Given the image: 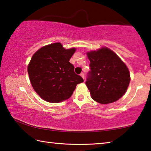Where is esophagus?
Wrapping results in <instances>:
<instances>
[{"mask_svg": "<svg viewBox=\"0 0 151 151\" xmlns=\"http://www.w3.org/2000/svg\"><path fill=\"white\" fill-rule=\"evenodd\" d=\"M81 76H82V77H83V78L84 79V80H85V75H84L83 73H81Z\"/></svg>", "mask_w": 151, "mask_h": 151, "instance_id": "1", "label": "esophagus"}]
</instances>
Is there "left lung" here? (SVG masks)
Returning a JSON list of instances; mask_svg holds the SVG:
<instances>
[{
    "label": "left lung",
    "instance_id": "8db88e82",
    "mask_svg": "<svg viewBox=\"0 0 151 151\" xmlns=\"http://www.w3.org/2000/svg\"><path fill=\"white\" fill-rule=\"evenodd\" d=\"M90 71L86 85L92 99L101 104L116 101L126 93L130 73L125 64L108 48L87 53Z\"/></svg>",
    "mask_w": 151,
    "mask_h": 151
}]
</instances>
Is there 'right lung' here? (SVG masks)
<instances>
[{
    "mask_svg": "<svg viewBox=\"0 0 151 151\" xmlns=\"http://www.w3.org/2000/svg\"><path fill=\"white\" fill-rule=\"evenodd\" d=\"M75 50H66L57 42L43 47L32 56L28 73L33 88L45 101L58 103L66 100L76 86L84 81L69 62Z\"/></svg>",
    "mask_w": 151,
    "mask_h": 151,
    "instance_id": "right-lung-1",
    "label": "right lung"
}]
</instances>
